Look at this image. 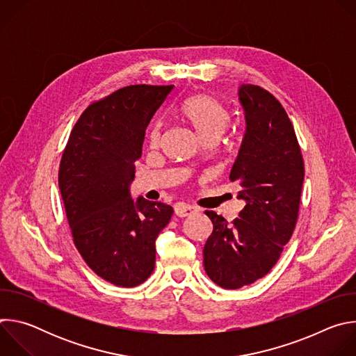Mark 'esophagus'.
<instances>
[{"mask_svg": "<svg viewBox=\"0 0 356 356\" xmlns=\"http://www.w3.org/2000/svg\"><path fill=\"white\" fill-rule=\"evenodd\" d=\"M197 210L194 209V207H191V206H186V204H183V202H180V204H177L176 207H175V214L177 216V217H187V216H191L193 213H195Z\"/></svg>", "mask_w": 356, "mask_h": 356, "instance_id": "1", "label": "esophagus"}]
</instances>
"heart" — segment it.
I'll list each match as a JSON object with an SVG mask.
<instances>
[{"instance_id":"obj_1","label":"heart","mask_w":356,"mask_h":356,"mask_svg":"<svg viewBox=\"0 0 356 356\" xmlns=\"http://www.w3.org/2000/svg\"><path fill=\"white\" fill-rule=\"evenodd\" d=\"M183 115L193 125L198 136L206 140L217 139L229 125V114L218 99L209 94H195L184 101ZM150 142L156 145L161 139V124H155L150 131Z\"/></svg>"}]
</instances>
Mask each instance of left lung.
<instances>
[{"label":"left lung","instance_id":"obj_1","mask_svg":"<svg viewBox=\"0 0 356 356\" xmlns=\"http://www.w3.org/2000/svg\"><path fill=\"white\" fill-rule=\"evenodd\" d=\"M246 131L229 179L246 206L228 222L206 211L214 228L202 255L209 277L235 290L266 276L294 231L304 162L290 118L279 101L253 84L239 87Z\"/></svg>","mask_w":356,"mask_h":356}]
</instances>
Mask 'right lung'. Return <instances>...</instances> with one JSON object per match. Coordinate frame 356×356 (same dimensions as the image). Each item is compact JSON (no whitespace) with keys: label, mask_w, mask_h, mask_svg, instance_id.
<instances>
[{"label":"right lung","mask_w":356,"mask_h":356,"mask_svg":"<svg viewBox=\"0 0 356 356\" xmlns=\"http://www.w3.org/2000/svg\"><path fill=\"white\" fill-rule=\"evenodd\" d=\"M173 86L135 84L91 103L74 124L59 168L73 242L101 279L135 287L155 269V241L173 209L131 198L145 131Z\"/></svg>","instance_id":"right-lung-1"}]
</instances>
